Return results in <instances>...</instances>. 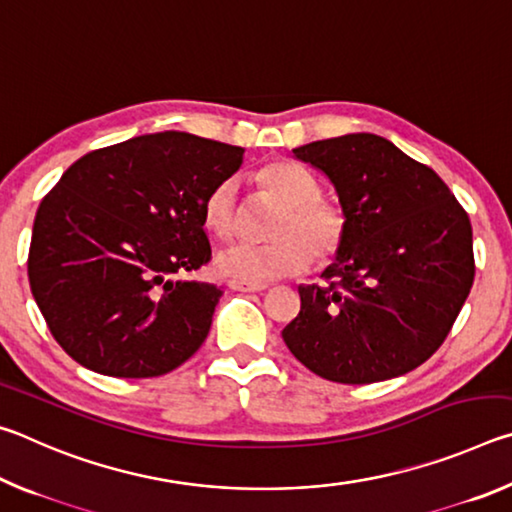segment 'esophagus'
<instances>
[{
	"label": "esophagus",
	"mask_w": 512,
	"mask_h": 512,
	"mask_svg": "<svg viewBox=\"0 0 512 512\" xmlns=\"http://www.w3.org/2000/svg\"><path fill=\"white\" fill-rule=\"evenodd\" d=\"M228 287L232 291H241V293H257V291H264L266 284H253V282H239V280H230Z\"/></svg>",
	"instance_id": "1"
}]
</instances>
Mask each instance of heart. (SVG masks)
<instances>
[{"label": "heart", "mask_w": 512, "mask_h": 512, "mask_svg": "<svg viewBox=\"0 0 512 512\" xmlns=\"http://www.w3.org/2000/svg\"><path fill=\"white\" fill-rule=\"evenodd\" d=\"M264 194L280 207L268 225V244H235L216 255V271L239 282L264 284L305 271L309 262L325 264L341 248L345 214L320 196L311 171L289 160H275L257 171ZM205 228L219 239L235 237L239 228V187L221 180L203 201Z\"/></svg>", "instance_id": "1"}]
</instances>
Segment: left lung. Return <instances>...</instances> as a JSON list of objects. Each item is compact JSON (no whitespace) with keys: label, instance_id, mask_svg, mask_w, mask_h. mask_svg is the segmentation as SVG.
Returning a JSON list of instances; mask_svg holds the SVG:
<instances>
[{"label":"left lung","instance_id":"obj_1","mask_svg":"<svg viewBox=\"0 0 512 512\" xmlns=\"http://www.w3.org/2000/svg\"><path fill=\"white\" fill-rule=\"evenodd\" d=\"M323 171L345 235L323 277L300 284V314L282 329L318 377L372 384L427 361L474 282L472 225L449 187L386 137L350 133L293 149Z\"/></svg>","mask_w":512,"mask_h":512}]
</instances>
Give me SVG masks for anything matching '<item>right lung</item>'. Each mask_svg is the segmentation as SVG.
I'll list each match as a JSON object with an SVG mask.
<instances>
[{
    "label": "right lung",
    "mask_w": 512,
    "mask_h": 512,
    "mask_svg": "<svg viewBox=\"0 0 512 512\" xmlns=\"http://www.w3.org/2000/svg\"><path fill=\"white\" fill-rule=\"evenodd\" d=\"M244 149L192 133L83 155L42 198L29 284L69 357L99 375L160 377L201 348L223 291L173 280L210 262L203 201Z\"/></svg>",
    "instance_id": "obj_1"
}]
</instances>
